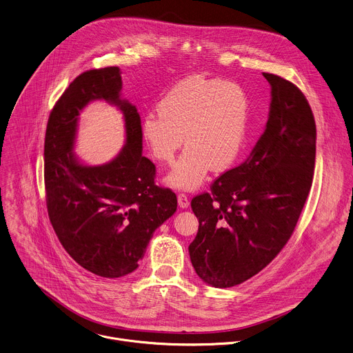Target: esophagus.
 I'll list each match as a JSON object with an SVG mask.
<instances>
[{"instance_id":"obj_1","label":"esophagus","mask_w":353,"mask_h":353,"mask_svg":"<svg viewBox=\"0 0 353 353\" xmlns=\"http://www.w3.org/2000/svg\"><path fill=\"white\" fill-rule=\"evenodd\" d=\"M177 202H179V206H180L181 209H187V208L190 206V198H188V195L184 194V192H180V194L177 195Z\"/></svg>"}]
</instances>
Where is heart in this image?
I'll return each mask as SVG.
<instances>
[{
    "label": "heart",
    "instance_id": "1",
    "mask_svg": "<svg viewBox=\"0 0 353 353\" xmlns=\"http://www.w3.org/2000/svg\"><path fill=\"white\" fill-rule=\"evenodd\" d=\"M250 97L234 81L190 76L159 101L158 112L141 121L151 154L169 163L185 141V151L168 176L179 190H196L210 169H229L244 151L250 130Z\"/></svg>",
    "mask_w": 353,
    "mask_h": 353
}]
</instances>
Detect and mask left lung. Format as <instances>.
<instances>
[{
	"label": "left lung",
	"instance_id": "1",
	"mask_svg": "<svg viewBox=\"0 0 353 353\" xmlns=\"http://www.w3.org/2000/svg\"><path fill=\"white\" fill-rule=\"evenodd\" d=\"M263 76L272 85L265 132L243 163L191 201L199 229L190 258L215 288L247 281L281 252L312 184L316 125L310 103L292 81Z\"/></svg>",
	"mask_w": 353,
	"mask_h": 353
}]
</instances>
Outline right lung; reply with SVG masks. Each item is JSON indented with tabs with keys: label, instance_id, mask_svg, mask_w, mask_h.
I'll use <instances>...</instances> for the list:
<instances>
[{
	"label": "right lung",
	"instance_id": "right-lung-1",
	"mask_svg": "<svg viewBox=\"0 0 353 353\" xmlns=\"http://www.w3.org/2000/svg\"><path fill=\"white\" fill-rule=\"evenodd\" d=\"M119 67L80 73L53 106L45 137V191L50 223L72 259L106 279L139 266L150 239L177 209L176 194L155 184V165L141 154V117L121 101ZM105 99L125 112L128 144L101 167L79 164L71 152L78 112Z\"/></svg>",
	"mask_w": 353,
	"mask_h": 353
}]
</instances>
